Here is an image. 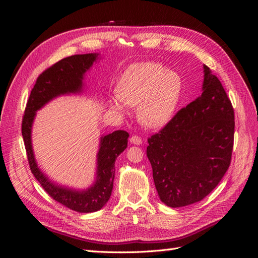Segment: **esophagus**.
<instances>
[{"label": "esophagus", "mask_w": 258, "mask_h": 258, "mask_svg": "<svg viewBox=\"0 0 258 258\" xmlns=\"http://www.w3.org/2000/svg\"><path fill=\"white\" fill-rule=\"evenodd\" d=\"M130 142H131V144L140 145V144H142V139L140 138L139 136H137V135H134V136L130 138Z\"/></svg>", "instance_id": "1"}]
</instances>
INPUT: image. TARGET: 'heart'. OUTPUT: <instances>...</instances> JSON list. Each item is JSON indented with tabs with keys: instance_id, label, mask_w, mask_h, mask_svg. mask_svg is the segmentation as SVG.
<instances>
[{
	"instance_id": "1",
	"label": "heart",
	"mask_w": 258,
	"mask_h": 258,
	"mask_svg": "<svg viewBox=\"0 0 258 258\" xmlns=\"http://www.w3.org/2000/svg\"><path fill=\"white\" fill-rule=\"evenodd\" d=\"M183 82L176 72L153 61L131 64L117 83V95L110 99L114 111L124 113L138 106L144 126L158 128L172 117L181 98Z\"/></svg>"
}]
</instances>
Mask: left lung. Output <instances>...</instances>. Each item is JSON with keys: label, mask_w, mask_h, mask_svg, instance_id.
I'll use <instances>...</instances> for the list:
<instances>
[{"label": "left lung", "mask_w": 258, "mask_h": 258, "mask_svg": "<svg viewBox=\"0 0 258 258\" xmlns=\"http://www.w3.org/2000/svg\"><path fill=\"white\" fill-rule=\"evenodd\" d=\"M204 68L201 96L147 139L156 189L171 208L206 198L231 162L235 112L221 81Z\"/></svg>", "instance_id": "1"}]
</instances>
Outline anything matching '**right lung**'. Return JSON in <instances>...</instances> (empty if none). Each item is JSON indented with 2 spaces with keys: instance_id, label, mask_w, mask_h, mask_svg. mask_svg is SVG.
Wrapping results in <instances>:
<instances>
[{
  "instance_id": "1",
  "label": "right lung",
  "mask_w": 258,
  "mask_h": 258,
  "mask_svg": "<svg viewBox=\"0 0 258 258\" xmlns=\"http://www.w3.org/2000/svg\"><path fill=\"white\" fill-rule=\"evenodd\" d=\"M97 59L98 53L74 54L61 59L46 69L38 75L34 87L31 90L21 123L31 172L52 199L80 213L96 212L110 199L115 176V161L127 148L129 134L127 131L117 130L101 138L97 181L87 190L79 191L54 185L37 168L31 144V128L35 112L48 101L60 95L82 91L84 74Z\"/></svg>"
}]
</instances>
